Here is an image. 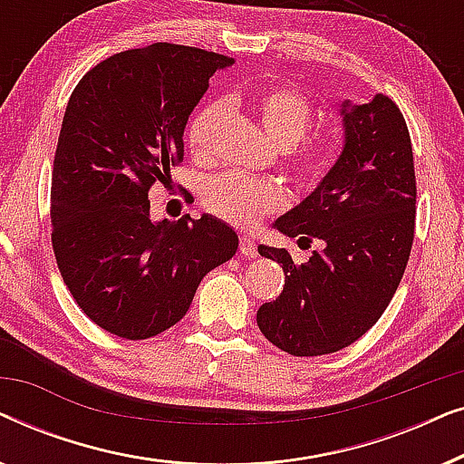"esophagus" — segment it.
I'll use <instances>...</instances> for the list:
<instances>
[{"label":"esophagus","instance_id":"34e87169","mask_svg":"<svg viewBox=\"0 0 464 464\" xmlns=\"http://www.w3.org/2000/svg\"><path fill=\"white\" fill-rule=\"evenodd\" d=\"M238 245H240V253H243L245 257H256L257 256V246H256V240L249 238V237H240L238 238Z\"/></svg>","mask_w":464,"mask_h":464}]
</instances>
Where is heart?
Masks as SVG:
<instances>
[{
  "label": "heart",
  "mask_w": 464,
  "mask_h": 464,
  "mask_svg": "<svg viewBox=\"0 0 464 464\" xmlns=\"http://www.w3.org/2000/svg\"><path fill=\"white\" fill-rule=\"evenodd\" d=\"M266 135L283 150L285 164L297 179L316 183L332 170L340 151V135L335 129L323 126L308 130L313 105L297 88L287 84H268L246 97ZM221 105L207 103L189 118L186 143L196 162L207 164L213 158V141L221 122ZM285 202L281 186L272 181H253L238 175H221L205 189V207L218 218L234 226L249 227Z\"/></svg>",
  "instance_id": "heart-1"
}]
</instances>
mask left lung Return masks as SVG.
I'll list each match as a JSON object with an SVG mask.
<instances>
[{
    "mask_svg": "<svg viewBox=\"0 0 464 464\" xmlns=\"http://www.w3.org/2000/svg\"><path fill=\"white\" fill-rule=\"evenodd\" d=\"M346 141L319 188L275 227L306 243L323 240L306 264L259 246L283 266L285 287L257 310L272 344L319 357L357 342L389 306L408 266L416 226V175L408 124L397 103H344Z\"/></svg>",
    "mask_w": 464,
    "mask_h": 464,
    "instance_id": "8db88e82",
    "label": "left lung"
}]
</instances>
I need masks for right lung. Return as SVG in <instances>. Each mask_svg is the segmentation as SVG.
<instances>
[{"label":"right lung","instance_id":"1","mask_svg":"<svg viewBox=\"0 0 464 464\" xmlns=\"http://www.w3.org/2000/svg\"><path fill=\"white\" fill-rule=\"evenodd\" d=\"M208 50L158 42L101 61L73 88L54 151L50 219L61 276L84 314L126 340L186 316L207 272L238 237L224 221L150 219V188L183 162V129L232 65Z\"/></svg>","mask_w":464,"mask_h":464}]
</instances>
